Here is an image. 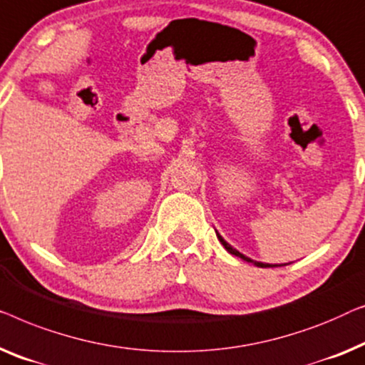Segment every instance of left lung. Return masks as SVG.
<instances>
[{
    "instance_id": "8db88e82",
    "label": "left lung",
    "mask_w": 365,
    "mask_h": 365,
    "mask_svg": "<svg viewBox=\"0 0 365 365\" xmlns=\"http://www.w3.org/2000/svg\"><path fill=\"white\" fill-rule=\"evenodd\" d=\"M217 236H218V240H220V243H222L223 246H225V250L228 251V253H232V255H235V256H238V258H241V259H245V261H248V263H255L256 266H259V268H274V266H271V264H264V263H259V261H253V259H250L248 256H245V255H241L238 250H235L232 245H228L227 241H225L223 238H222V235L220 233H217Z\"/></svg>"
}]
</instances>
